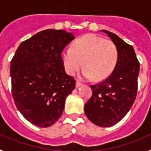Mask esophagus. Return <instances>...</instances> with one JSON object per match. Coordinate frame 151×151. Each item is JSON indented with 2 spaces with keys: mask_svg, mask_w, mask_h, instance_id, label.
I'll list each match as a JSON object with an SVG mask.
<instances>
[{
  "mask_svg": "<svg viewBox=\"0 0 151 151\" xmlns=\"http://www.w3.org/2000/svg\"><path fill=\"white\" fill-rule=\"evenodd\" d=\"M80 86H82V83L77 82V83H76V88H78V87H80Z\"/></svg>",
  "mask_w": 151,
  "mask_h": 151,
  "instance_id": "esophagus-1",
  "label": "esophagus"
}]
</instances>
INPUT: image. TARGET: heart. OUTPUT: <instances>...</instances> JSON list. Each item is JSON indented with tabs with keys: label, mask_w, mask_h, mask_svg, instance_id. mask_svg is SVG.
I'll return each instance as SVG.
<instances>
[{
	"label": "heart",
	"mask_w": 151,
	"mask_h": 151,
	"mask_svg": "<svg viewBox=\"0 0 151 151\" xmlns=\"http://www.w3.org/2000/svg\"><path fill=\"white\" fill-rule=\"evenodd\" d=\"M117 49L112 41L89 34L77 39L72 48L62 52L65 71L73 76L83 66L81 73L84 79H105L111 74L117 62Z\"/></svg>",
	"instance_id": "b5f03b06"
}]
</instances>
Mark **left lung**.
Returning <instances> with one entry per match:
<instances>
[{
  "instance_id": "8db88e82",
  "label": "left lung",
  "mask_w": 151,
  "mask_h": 151,
  "mask_svg": "<svg viewBox=\"0 0 151 151\" xmlns=\"http://www.w3.org/2000/svg\"><path fill=\"white\" fill-rule=\"evenodd\" d=\"M116 47L117 62L113 73L104 81L90 86L93 95L84 106L85 114L95 125L109 127L123 119L135 101L140 71L133 46L116 34L102 30Z\"/></svg>"
}]
</instances>
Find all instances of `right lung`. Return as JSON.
Returning <instances> with one entry per match:
<instances>
[{"instance_id":"right-lung-1","label":"right lung","mask_w":151,"mask_h":151,"mask_svg":"<svg viewBox=\"0 0 151 151\" xmlns=\"http://www.w3.org/2000/svg\"><path fill=\"white\" fill-rule=\"evenodd\" d=\"M75 36L65 30L47 29L22 42L11 62V92L19 112L38 127L61 117L76 80L66 74L62 50Z\"/></svg>"}]
</instances>
